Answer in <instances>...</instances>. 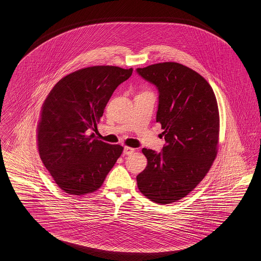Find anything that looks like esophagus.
I'll return each mask as SVG.
<instances>
[{
  "mask_svg": "<svg viewBox=\"0 0 261 261\" xmlns=\"http://www.w3.org/2000/svg\"><path fill=\"white\" fill-rule=\"evenodd\" d=\"M133 152H135V149L129 148V147H124V149H123V153H124V154L129 155V154H132Z\"/></svg>",
  "mask_w": 261,
  "mask_h": 261,
  "instance_id": "esophagus-1",
  "label": "esophagus"
}]
</instances>
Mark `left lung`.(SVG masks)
<instances>
[{
  "mask_svg": "<svg viewBox=\"0 0 261 261\" xmlns=\"http://www.w3.org/2000/svg\"><path fill=\"white\" fill-rule=\"evenodd\" d=\"M137 72L158 88L156 122L166 142L161 152L143 149L148 165L137 176L138 187L150 201L170 204L194 190L216 158L217 100L206 79L180 63L152 64Z\"/></svg>",
  "mask_w": 261,
  "mask_h": 261,
  "instance_id": "left-lung-1",
  "label": "left lung"
}]
</instances>
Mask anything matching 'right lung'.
Returning <instances> with one entry per match:
<instances>
[{
  "mask_svg": "<svg viewBox=\"0 0 261 261\" xmlns=\"http://www.w3.org/2000/svg\"><path fill=\"white\" fill-rule=\"evenodd\" d=\"M133 68L92 66L59 80L45 99L38 124V150L65 193L85 195L102 185L123 148L98 141L96 122L116 87Z\"/></svg>",
  "mask_w": 261,
  "mask_h": 261,
  "instance_id": "1",
  "label": "right lung"
}]
</instances>
